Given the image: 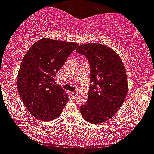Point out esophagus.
<instances>
[{
    "mask_svg": "<svg viewBox=\"0 0 154 154\" xmlns=\"http://www.w3.org/2000/svg\"><path fill=\"white\" fill-rule=\"evenodd\" d=\"M70 94L72 95V97H74L76 96V92L75 91H73V92H70Z\"/></svg>",
    "mask_w": 154,
    "mask_h": 154,
    "instance_id": "esophagus-1",
    "label": "esophagus"
}]
</instances>
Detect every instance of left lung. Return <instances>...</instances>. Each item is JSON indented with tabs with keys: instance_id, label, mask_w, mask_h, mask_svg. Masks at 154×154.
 Wrapping results in <instances>:
<instances>
[{
	"instance_id": "left-lung-1",
	"label": "left lung",
	"mask_w": 154,
	"mask_h": 154,
	"mask_svg": "<svg viewBox=\"0 0 154 154\" xmlns=\"http://www.w3.org/2000/svg\"><path fill=\"white\" fill-rule=\"evenodd\" d=\"M76 51L86 57L91 68L90 90L87 103L80 107L81 116L91 123H103L115 116L126 97V71L119 56L109 46L88 43Z\"/></svg>"
}]
</instances>
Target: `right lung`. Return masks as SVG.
I'll return each instance as SVG.
<instances>
[{
	"label": "right lung",
	"mask_w": 154,
	"mask_h": 154,
	"mask_svg": "<svg viewBox=\"0 0 154 154\" xmlns=\"http://www.w3.org/2000/svg\"><path fill=\"white\" fill-rule=\"evenodd\" d=\"M75 42L44 38L35 42L25 55L17 78L18 92L27 110L41 121L59 117L68 101V94L56 85V73Z\"/></svg>",
	"instance_id": "1"
}]
</instances>
